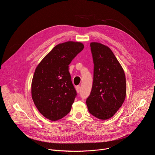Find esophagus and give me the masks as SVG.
<instances>
[{
  "instance_id": "34e87169",
  "label": "esophagus",
  "mask_w": 155,
  "mask_h": 155,
  "mask_svg": "<svg viewBox=\"0 0 155 155\" xmlns=\"http://www.w3.org/2000/svg\"><path fill=\"white\" fill-rule=\"evenodd\" d=\"M76 90H77V92L78 93H80V86H77L76 87Z\"/></svg>"
}]
</instances>
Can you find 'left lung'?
<instances>
[{"mask_svg": "<svg viewBox=\"0 0 155 155\" xmlns=\"http://www.w3.org/2000/svg\"><path fill=\"white\" fill-rule=\"evenodd\" d=\"M94 62L93 83L86 99L90 113L101 120L112 117L124 101L126 83L124 71L108 47L90 43Z\"/></svg>", "mask_w": 155, "mask_h": 155, "instance_id": "8db88e82", "label": "left lung"}]
</instances>
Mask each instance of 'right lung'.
I'll use <instances>...</instances> for the list:
<instances>
[{
  "mask_svg": "<svg viewBox=\"0 0 155 155\" xmlns=\"http://www.w3.org/2000/svg\"><path fill=\"white\" fill-rule=\"evenodd\" d=\"M83 48L80 42L58 44L35 71L31 85L32 100L40 113L50 120L61 119L71 111L77 94L69 65Z\"/></svg>",
  "mask_w": 155,
  "mask_h": 155,
  "instance_id": "right-lung-1",
  "label": "right lung"
}]
</instances>
